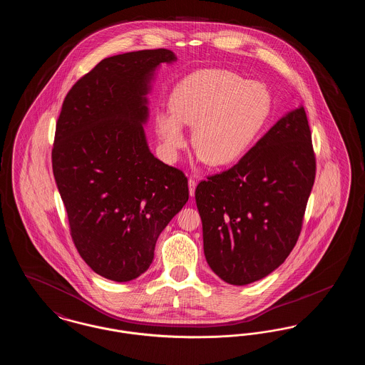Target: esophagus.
Returning a JSON list of instances; mask_svg holds the SVG:
<instances>
[{
	"label": "esophagus",
	"instance_id": "esophagus-1",
	"mask_svg": "<svg viewBox=\"0 0 365 365\" xmlns=\"http://www.w3.org/2000/svg\"><path fill=\"white\" fill-rule=\"evenodd\" d=\"M195 186H197V180L194 179H189V192H190L191 197H194L195 194Z\"/></svg>",
	"mask_w": 365,
	"mask_h": 365
}]
</instances>
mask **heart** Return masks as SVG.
<instances>
[{"instance_id":"obj_1","label":"heart","mask_w":365,"mask_h":365,"mask_svg":"<svg viewBox=\"0 0 365 365\" xmlns=\"http://www.w3.org/2000/svg\"><path fill=\"white\" fill-rule=\"evenodd\" d=\"M171 113L156 116L157 135L165 156L186 146L182 125L192 128L198 160L227 167L256 143L269 119L272 100L267 87L226 70H202L185 78L170 97Z\"/></svg>"}]
</instances>
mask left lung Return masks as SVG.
<instances>
[{
    "label": "left lung",
    "mask_w": 365,
    "mask_h": 365,
    "mask_svg": "<svg viewBox=\"0 0 365 365\" xmlns=\"http://www.w3.org/2000/svg\"><path fill=\"white\" fill-rule=\"evenodd\" d=\"M314 175L312 135L299 105L234 167L200 182L195 202L210 269L245 286L283 264L299 237Z\"/></svg>",
    "instance_id": "obj_1"
}]
</instances>
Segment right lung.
Instances as JSON below:
<instances>
[{
	"label": "right lung",
	"instance_id": "obj_1",
	"mask_svg": "<svg viewBox=\"0 0 365 365\" xmlns=\"http://www.w3.org/2000/svg\"><path fill=\"white\" fill-rule=\"evenodd\" d=\"M168 49L112 56L81 78L56 124L53 175L71 237L98 275L128 282L150 267L161 231L189 200L187 178L153 156L148 94Z\"/></svg>",
	"mask_w": 365,
	"mask_h": 365
}]
</instances>
